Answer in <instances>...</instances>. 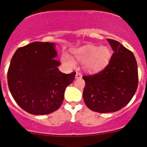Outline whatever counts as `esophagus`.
<instances>
[{"label":"esophagus","instance_id":"34e87169","mask_svg":"<svg viewBox=\"0 0 147 147\" xmlns=\"http://www.w3.org/2000/svg\"><path fill=\"white\" fill-rule=\"evenodd\" d=\"M81 77H82V75H81V73H79V72H77V73H76V76H75V79H81Z\"/></svg>","mask_w":147,"mask_h":147}]
</instances>
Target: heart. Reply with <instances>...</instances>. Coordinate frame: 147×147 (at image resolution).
Here are the masks:
<instances>
[{
	"label": "heart",
	"mask_w": 147,
	"mask_h": 147,
	"mask_svg": "<svg viewBox=\"0 0 147 147\" xmlns=\"http://www.w3.org/2000/svg\"><path fill=\"white\" fill-rule=\"evenodd\" d=\"M74 56L78 61L83 62L84 68L89 72H95L101 70L111 60V51L109 47L88 45L80 47L73 51ZM62 60L68 67L72 68L75 66V60L68 53L62 56Z\"/></svg>",
	"instance_id": "obj_1"
}]
</instances>
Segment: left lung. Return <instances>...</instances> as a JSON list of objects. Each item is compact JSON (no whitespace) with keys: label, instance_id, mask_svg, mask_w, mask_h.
Wrapping results in <instances>:
<instances>
[{"label":"left lung","instance_id":"1","mask_svg":"<svg viewBox=\"0 0 147 147\" xmlns=\"http://www.w3.org/2000/svg\"><path fill=\"white\" fill-rule=\"evenodd\" d=\"M113 52L105 69L83 76L85 105L100 113L116 112L129 102L136 92L138 66L133 53L119 42L107 39Z\"/></svg>","mask_w":147,"mask_h":147}]
</instances>
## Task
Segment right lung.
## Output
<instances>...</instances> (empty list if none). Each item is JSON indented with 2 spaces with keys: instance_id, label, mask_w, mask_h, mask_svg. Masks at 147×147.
I'll return each instance as SVG.
<instances>
[{
  "instance_id": "right-lung-1",
  "label": "right lung",
  "mask_w": 147,
  "mask_h": 147,
  "mask_svg": "<svg viewBox=\"0 0 147 147\" xmlns=\"http://www.w3.org/2000/svg\"><path fill=\"white\" fill-rule=\"evenodd\" d=\"M55 47L53 42H32L17 49L11 60L9 90L17 104L30 114L47 115L57 110L65 89L75 79V72L64 74L59 70Z\"/></svg>"
}]
</instances>
